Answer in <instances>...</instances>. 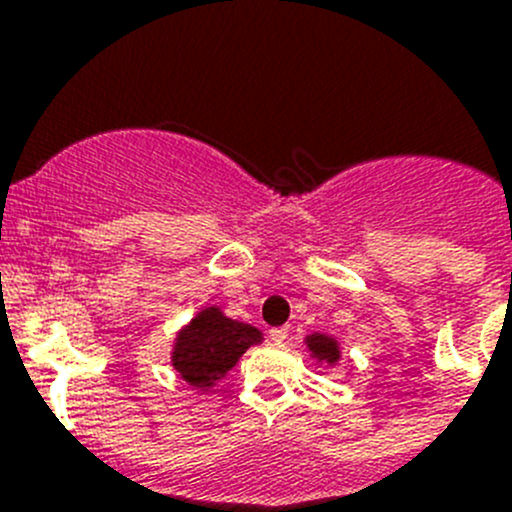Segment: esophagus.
Returning a JSON list of instances; mask_svg holds the SVG:
<instances>
[{"mask_svg":"<svg viewBox=\"0 0 512 512\" xmlns=\"http://www.w3.org/2000/svg\"><path fill=\"white\" fill-rule=\"evenodd\" d=\"M285 338H288V326H280V328H270V341L272 343H285Z\"/></svg>","mask_w":512,"mask_h":512,"instance_id":"1","label":"esophagus"}]
</instances>
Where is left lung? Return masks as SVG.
<instances>
[{"mask_svg": "<svg viewBox=\"0 0 512 512\" xmlns=\"http://www.w3.org/2000/svg\"><path fill=\"white\" fill-rule=\"evenodd\" d=\"M305 346L318 364L336 366L341 361V343L328 333H310V336H305Z\"/></svg>", "mask_w": 512, "mask_h": 512, "instance_id": "8db88e82", "label": "left lung"}]
</instances>
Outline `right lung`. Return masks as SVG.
Here are the masks:
<instances>
[{"instance_id":"right-lung-1","label":"right lung","mask_w":512,"mask_h":512,"mask_svg":"<svg viewBox=\"0 0 512 512\" xmlns=\"http://www.w3.org/2000/svg\"><path fill=\"white\" fill-rule=\"evenodd\" d=\"M262 343V331L232 321L217 305L199 310L174 338L171 366L194 389H212L250 346Z\"/></svg>"}]
</instances>
